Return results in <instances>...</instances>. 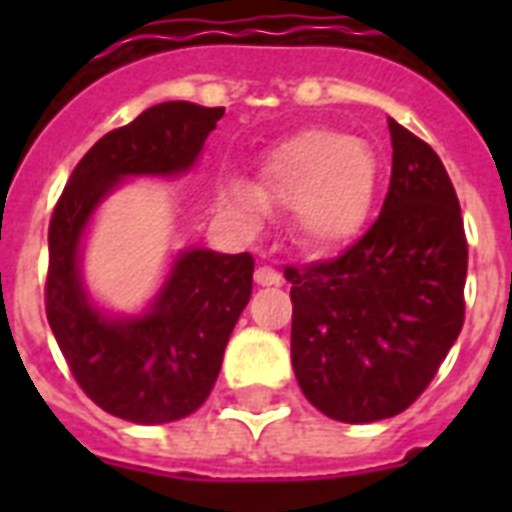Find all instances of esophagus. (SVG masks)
Returning <instances> with one entry per match:
<instances>
[{
  "mask_svg": "<svg viewBox=\"0 0 512 512\" xmlns=\"http://www.w3.org/2000/svg\"><path fill=\"white\" fill-rule=\"evenodd\" d=\"M255 281H257V287H279L281 273L268 268V265H263V268H257L255 271Z\"/></svg>",
  "mask_w": 512,
  "mask_h": 512,
  "instance_id": "esophagus-1",
  "label": "esophagus"
}]
</instances>
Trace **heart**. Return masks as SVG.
Wrapping results in <instances>:
<instances>
[{"mask_svg":"<svg viewBox=\"0 0 512 512\" xmlns=\"http://www.w3.org/2000/svg\"><path fill=\"white\" fill-rule=\"evenodd\" d=\"M380 185V159L364 138L308 127L273 148L260 185L233 177L220 201L244 225L263 223L268 204L292 209V233L308 252H337L364 233Z\"/></svg>","mask_w":512,"mask_h":512,"instance_id":"obj_1","label":"heart"}]
</instances>
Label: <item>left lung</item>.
<instances>
[{
  "mask_svg": "<svg viewBox=\"0 0 512 512\" xmlns=\"http://www.w3.org/2000/svg\"><path fill=\"white\" fill-rule=\"evenodd\" d=\"M393 170L377 223L292 281V366L332 420L396 417L428 388L465 319L468 244L454 185L428 143L388 119Z\"/></svg>",
  "mask_w": 512,
  "mask_h": 512,
  "instance_id": "1",
  "label": "left lung"
}]
</instances>
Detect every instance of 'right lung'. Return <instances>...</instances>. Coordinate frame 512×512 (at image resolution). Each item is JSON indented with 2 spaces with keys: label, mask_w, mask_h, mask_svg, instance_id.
<instances>
[{
  "label": "right lung",
  "mask_w": 512,
  "mask_h": 512,
  "mask_svg": "<svg viewBox=\"0 0 512 512\" xmlns=\"http://www.w3.org/2000/svg\"><path fill=\"white\" fill-rule=\"evenodd\" d=\"M225 108L170 100L146 108L84 154L50 220L47 321L76 382L103 409L138 425L193 414L215 385L223 353L252 295L255 260L185 247L138 313L100 305L82 273L98 209L135 177L191 172Z\"/></svg>",
  "instance_id": "1"
}]
</instances>
